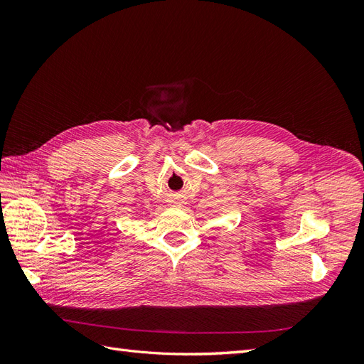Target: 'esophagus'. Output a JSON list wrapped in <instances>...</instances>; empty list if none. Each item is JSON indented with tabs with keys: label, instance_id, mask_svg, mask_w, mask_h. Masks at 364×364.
I'll list each match as a JSON object with an SVG mask.
<instances>
[{
	"label": "esophagus",
	"instance_id": "esophagus-1",
	"mask_svg": "<svg viewBox=\"0 0 364 364\" xmlns=\"http://www.w3.org/2000/svg\"><path fill=\"white\" fill-rule=\"evenodd\" d=\"M171 205H173V206H178V208H181V206H183V205H185V202H183L182 199H179V197H176V199H173V200H171Z\"/></svg>",
	"mask_w": 364,
	"mask_h": 364
}]
</instances>
